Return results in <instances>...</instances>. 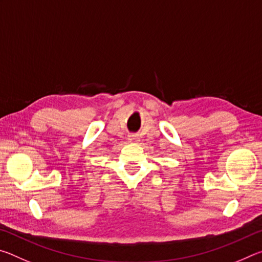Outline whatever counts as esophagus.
Instances as JSON below:
<instances>
[{"label": "esophagus", "instance_id": "esophagus-1", "mask_svg": "<svg viewBox=\"0 0 262 262\" xmlns=\"http://www.w3.org/2000/svg\"><path fill=\"white\" fill-rule=\"evenodd\" d=\"M128 141H129L130 143H137V142L140 141V139L136 134H130V135H128Z\"/></svg>", "mask_w": 262, "mask_h": 262}]
</instances>
